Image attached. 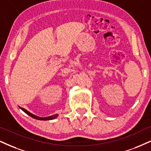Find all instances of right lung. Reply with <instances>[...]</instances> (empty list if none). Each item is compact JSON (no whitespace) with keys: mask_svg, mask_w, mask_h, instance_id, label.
<instances>
[{"mask_svg":"<svg viewBox=\"0 0 151 151\" xmlns=\"http://www.w3.org/2000/svg\"><path fill=\"white\" fill-rule=\"evenodd\" d=\"M20 109H21L22 111H24V113H26L27 115H29V116H31V118H34V119H36V120H53V119H55L56 118H57V116H58V114H55V115H51V116L45 117V118H40V117L36 116V115H33L31 113L29 112V111H28L27 110H26L25 109H23V108H22V107H20Z\"/></svg>","mask_w":151,"mask_h":151,"instance_id":"obj_1","label":"right lung"}]
</instances>
